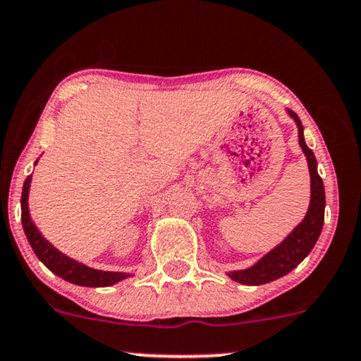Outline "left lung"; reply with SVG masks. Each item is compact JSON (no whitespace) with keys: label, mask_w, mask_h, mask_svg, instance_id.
Masks as SVG:
<instances>
[{"label":"left lung","mask_w":361,"mask_h":361,"mask_svg":"<svg viewBox=\"0 0 361 361\" xmlns=\"http://www.w3.org/2000/svg\"><path fill=\"white\" fill-rule=\"evenodd\" d=\"M288 115L293 118L296 126H298L300 147H302L308 161L310 180H312L310 181L312 183L310 207L303 221L280 245L275 246L270 253L264 255L262 259H258L253 267L246 268V270L226 273L231 280L238 281L241 285H264V283H270L273 280H278V278L288 275L312 252L318 236L322 233L323 221H325V188H323V181L317 170V158H314L313 152L305 143L303 125L300 121L298 115L295 111H291V109H288Z\"/></svg>","instance_id":"1"}]
</instances>
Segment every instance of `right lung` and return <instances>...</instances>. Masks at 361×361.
Masks as SVG:
<instances>
[{
	"label": "right lung",
	"mask_w": 361,
	"mask_h": 361,
	"mask_svg": "<svg viewBox=\"0 0 361 361\" xmlns=\"http://www.w3.org/2000/svg\"><path fill=\"white\" fill-rule=\"evenodd\" d=\"M38 163V161H36ZM30 185H31V175L25 180L23 185V193H21V223L23 230H25L26 238H28L31 248L36 257L39 258V262L51 270L54 275L63 278V280L75 283L80 286H109L115 285V283L125 280V278L131 276L130 273H121V271H102L94 270V268L86 267V264L76 262L66 255H63L59 250L49 243L43 235L39 233V230L31 220L30 209H28V195H30Z\"/></svg>",
	"instance_id": "1"
}]
</instances>
